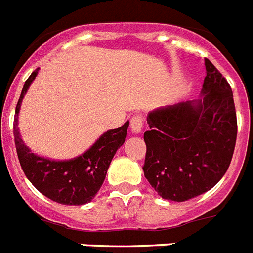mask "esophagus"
Listing matches in <instances>:
<instances>
[{
    "label": "esophagus",
    "mask_w": 253,
    "mask_h": 253,
    "mask_svg": "<svg viewBox=\"0 0 253 253\" xmlns=\"http://www.w3.org/2000/svg\"><path fill=\"white\" fill-rule=\"evenodd\" d=\"M143 121H145L143 115L137 114L134 116H132V119H130V129H132L133 133H139L142 130Z\"/></svg>",
    "instance_id": "34e87169"
}]
</instances>
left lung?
<instances>
[{
    "instance_id": "8db88e82",
    "label": "left lung",
    "mask_w": 253,
    "mask_h": 253,
    "mask_svg": "<svg viewBox=\"0 0 253 253\" xmlns=\"http://www.w3.org/2000/svg\"><path fill=\"white\" fill-rule=\"evenodd\" d=\"M204 98L149 114L143 133V173L171 201H187L221 180L231 163L238 123L232 91L221 72L205 58Z\"/></svg>"
}]
</instances>
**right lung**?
<instances>
[{
  "label": "right lung",
  "instance_id": "1",
  "mask_svg": "<svg viewBox=\"0 0 253 253\" xmlns=\"http://www.w3.org/2000/svg\"><path fill=\"white\" fill-rule=\"evenodd\" d=\"M38 74V69L24 82L14 117V141L24 175L32 185L54 203L82 205L90 203L102 187L107 169L117 149L124 143L129 121L117 129L108 130L84 154L70 161H49L30 151L19 138L18 112L22 99Z\"/></svg>",
  "mask_w": 253,
  "mask_h": 253
}]
</instances>
